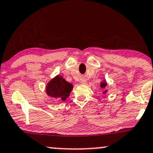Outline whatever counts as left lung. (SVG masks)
Here are the masks:
<instances>
[{
    "label": "left lung",
    "mask_w": 153,
    "mask_h": 153,
    "mask_svg": "<svg viewBox=\"0 0 153 153\" xmlns=\"http://www.w3.org/2000/svg\"><path fill=\"white\" fill-rule=\"evenodd\" d=\"M100 86H101L102 88H105V87L107 86V83H106V82H102V83H101V85H100ZM106 92V91H105V92Z\"/></svg>",
    "instance_id": "8db88e82"
}]
</instances>
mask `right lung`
<instances>
[{
  "label": "right lung",
  "instance_id": "1",
  "mask_svg": "<svg viewBox=\"0 0 153 153\" xmlns=\"http://www.w3.org/2000/svg\"><path fill=\"white\" fill-rule=\"evenodd\" d=\"M73 89V85L68 82L62 77L54 78L46 86V93L50 97L62 100L63 101L68 97Z\"/></svg>",
  "mask_w": 153,
  "mask_h": 153
}]
</instances>
